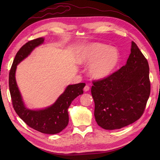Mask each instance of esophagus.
Segmentation results:
<instances>
[{
	"instance_id": "1",
	"label": "esophagus",
	"mask_w": 160,
	"mask_h": 160,
	"mask_svg": "<svg viewBox=\"0 0 160 160\" xmlns=\"http://www.w3.org/2000/svg\"><path fill=\"white\" fill-rule=\"evenodd\" d=\"M89 89H90V87H89L88 85H85L84 89H83V91L85 92H87V91H88Z\"/></svg>"
}]
</instances>
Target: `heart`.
<instances>
[{
  "mask_svg": "<svg viewBox=\"0 0 160 160\" xmlns=\"http://www.w3.org/2000/svg\"><path fill=\"white\" fill-rule=\"evenodd\" d=\"M119 60V52L115 48L99 42L90 43L79 54V62L91 64L89 74L94 79H103L113 73Z\"/></svg>",
  "mask_w": 160,
  "mask_h": 160,
  "instance_id": "obj_1",
  "label": "heart"
}]
</instances>
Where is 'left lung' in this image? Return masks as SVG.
Wrapping results in <instances>:
<instances>
[{"mask_svg":"<svg viewBox=\"0 0 160 160\" xmlns=\"http://www.w3.org/2000/svg\"><path fill=\"white\" fill-rule=\"evenodd\" d=\"M149 72L147 59L132 41L125 65L107 78L93 81L94 115L101 128L121 129L141 118L150 95Z\"/></svg>","mask_w":160,"mask_h":160,"instance_id":"obj_1","label":"left lung"}]
</instances>
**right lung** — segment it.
Returning a JSON list of instances; mask_svg holds the SVG:
<instances>
[{
	"label": "right lung",
	"instance_id": "add662e5",
	"mask_svg": "<svg viewBox=\"0 0 160 160\" xmlns=\"http://www.w3.org/2000/svg\"><path fill=\"white\" fill-rule=\"evenodd\" d=\"M44 40V38L41 37L28 41L17 52L9 72V90L14 109L24 122L39 132L56 134L61 132L68 125V109L72 101L83 93L85 83L69 85L55 102L46 108L30 109L26 107L16 81L17 67L37 47L42 45Z\"/></svg>",
	"mask_w": 160,
	"mask_h": 160
}]
</instances>
